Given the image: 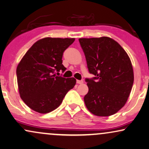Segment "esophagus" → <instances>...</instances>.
<instances>
[{"label": "esophagus", "instance_id": "obj_1", "mask_svg": "<svg viewBox=\"0 0 149 149\" xmlns=\"http://www.w3.org/2000/svg\"><path fill=\"white\" fill-rule=\"evenodd\" d=\"M76 82L78 84H82L83 83V80H77V81H76Z\"/></svg>", "mask_w": 149, "mask_h": 149}]
</instances>
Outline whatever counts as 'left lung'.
Returning <instances> with one entry per match:
<instances>
[{
	"instance_id": "left-lung-1",
	"label": "left lung",
	"mask_w": 149,
	"mask_h": 149,
	"mask_svg": "<svg viewBox=\"0 0 149 149\" xmlns=\"http://www.w3.org/2000/svg\"><path fill=\"white\" fill-rule=\"evenodd\" d=\"M79 42L88 71L95 76L86 79V108L97 116L116 113L125 105L132 89L134 74L130 58L119 43L109 37L79 38Z\"/></svg>"
}]
</instances>
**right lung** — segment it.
<instances>
[{"label":"right lung","mask_w":149,"mask_h":149,"mask_svg":"<svg viewBox=\"0 0 149 149\" xmlns=\"http://www.w3.org/2000/svg\"><path fill=\"white\" fill-rule=\"evenodd\" d=\"M75 38L47 37L38 40L26 52L16 69L18 92L30 109L47 113L61 105L69 90L74 87V78L56 76L55 71H65L63 52Z\"/></svg>","instance_id":"1"}]
</instances>
